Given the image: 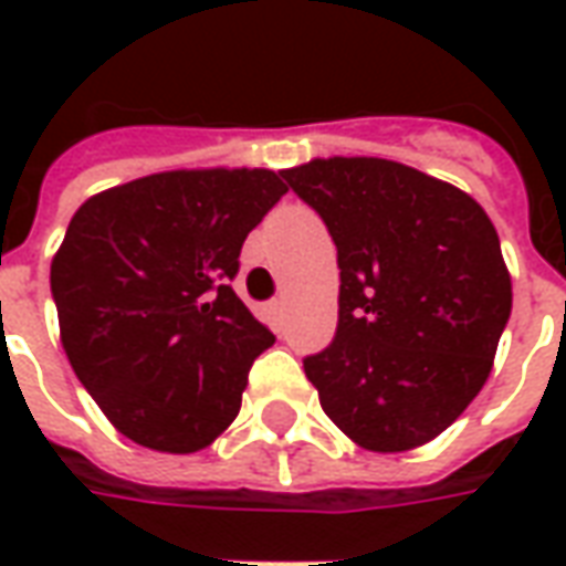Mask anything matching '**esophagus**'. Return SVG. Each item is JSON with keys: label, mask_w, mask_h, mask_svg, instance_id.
<instances>
[{"label": "esophagus", "mask_w": 566, "mask_h": 566, "mask_svg": "<svg viewBox=\"0 0 566 566\" xmlns=\"http://www.w3.org/2000/svg\"><path fill=\"white\" fill-rule=\"evenodd\" d=\"M284 306H287V300H284V296H279V300H272V303H270V315H282Z\"/></svg>", "instance_id": "obj_1"}]
</instances>
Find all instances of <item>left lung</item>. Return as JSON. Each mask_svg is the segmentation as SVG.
<instances>
[{"instance_id":"obj_1","label":"left lung","mask_w":566,"mask_h":566,"mask_svg":"<svg viewBox=\"0 0 566 566\" xmlns=\"http://www.w3.org/2000/svg\"><path fill=\"white\" fill-rule=\"evenodd\" d=\"M282 175L336 242V339L303 360L321 409L367 451L437 439L482 391L510 321L494 223L470 193L381 157Z\"/></svg>"}]
</instances>
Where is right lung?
I'll use <instances>...</instances> for the list:
<instances>
[{"instance_id":"right-lung-1","label":"right lung","mask_w":566,"mask_h":566,"mask_svg":"<svg viewBox=\"0 0 566 566\" xmlns=\"http://www.w3.org/2000/svg\"><path fill=\"white\" fill-rule=\"evenodd\" d=\"M284 193L272 169H172L108 187L69 221L51 263L60 343L127 439L190 454L233 424L275 336L230 282Z\"/></svg>"}]
</instances>
